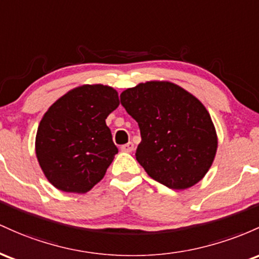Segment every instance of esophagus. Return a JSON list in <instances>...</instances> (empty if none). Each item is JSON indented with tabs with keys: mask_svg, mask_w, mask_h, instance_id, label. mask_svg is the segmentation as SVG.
Masks as SVG:
<instances>
[{
	"mask_svg": "<svg viewBox=\"0 0 259 259\" xmlns=\"http://www.w3.org/2000/svg\"><path fill=\"white\" fill-rule=\"evenodd\" d=\"M133 149H135V144H133L132 142H130V143H127V144L121 145V150H122V152L131 153V152H132Z\"/></svg>",
	"mask_w": 259,
	"mask_h": 259,
	"instance_id": "obj_1",
	"label": "esophagus"
}]
</instances>
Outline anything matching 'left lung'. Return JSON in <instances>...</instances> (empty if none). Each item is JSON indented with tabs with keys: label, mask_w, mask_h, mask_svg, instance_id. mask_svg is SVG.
<instances>
[{
	"label": "left lung",
	"mask_w": 259,
	"mask_h": 259,
	"mask_svg": "<svg viewBox=\"0 0 259 259\" xmlns=\"http://www.w3.org/2000/svg\"><path fill=\"white\" fill-rule=\"evenodd\" d=\"M138 122L142 142L136 159L155 181L172 190L199 182L215 158V127L204 105L170 82L141 83L120 95Z\"/></svg>",
	"instance_id": "left-lung-1"
}]
</instances>
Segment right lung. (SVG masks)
<instances>
[{
    "instance_id": "1",
    "label": "right lung",
    "mask_w": 259,
    "mask_h": 259,
    "mask_svg": "<svg viewBox=\"0 0 259 259\" xmlns=\"http://www.w3.org/2000/svg\"><path fill=\"white\" fill-rule=\"evenodd\" d=\"M120 105L114 88L85 84L55 101L37 127L35 152L57 190L85 193L105 175L117 147L106 117Z\"/></svg>"
}]
</instances>
